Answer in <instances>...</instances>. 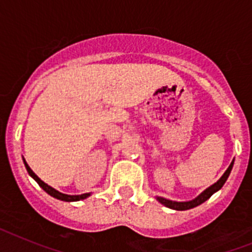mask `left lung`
Listing matches in <instances>:
<instances>
[{
	"instance_id": "obj_1",
	"label": "left lung",
	"mask_w": 252,
	"mask_h": 252,
	"mask_svg": "<svg viewBox=\"0 0 252 252\" xmlns=\"http://www.w3.org/2000/svg\"><path fill=\"white\" fill-rule=\"evenodd\" d=\"M233 161H235V160H232V162L230 164L228 169L224 171V174L220 178V180H218L217 183L212 184V186L209 187V188H207L204 192H202L201 194L198 195L197 198H194V199H192V201L175 202V201H170V199H166V198H162V197H157V199L162 204V206H165V207H168V208H171V209H175V211H186V209L194 208V207L199 206V204H202L203 202H206L207 199H208V198L213 194V193H216L217 190H220V189L223 187V184L226 183L227 178H228V175H230L231 170H232Z\"/></svg>"
}]
</instances>
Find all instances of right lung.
I'll list each match as a JSON object with an SVG mask.
<instances>
[{
  "label": "right lung",
  "instance_id": "add662e5",
  "mask_svg": "<svg viewBox=\"0 0 252 252\" xmlns=\"http://www.w3.org/2000/svg\"><path fill=\"white\" fill-rule=\"evenodd\" d=\"M24 164H25L26 170H28L29 175L34 178L35 182H36V183L39 184V186L41 187V188H43L49 195H51V197H54V198H57V199H60V201H64V202H77V201H82V199H86V198H88L91 195V193H84V194H79V195H69V194H64V193H60L59 190L54 189L53 187H50V186H48L46 183H44L43 180L40 179V178L35 174L34 171L31 170V168L28 165V162L25 161V159H24Z\"/></svg>",
  "mask_w": 252,
  "mask_h": 252
}]
</instances>
